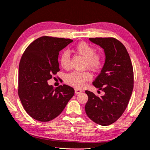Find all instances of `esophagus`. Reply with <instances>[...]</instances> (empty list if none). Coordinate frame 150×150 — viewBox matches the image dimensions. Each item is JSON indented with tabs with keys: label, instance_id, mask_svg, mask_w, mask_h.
Instances as JSON below:
<instances>
[{
	"label": "esophagus",
	"instance_id": "esophagus-1",
	"mask_svg": "<svg viewBox=\"0 0 150 150\" xmlns=\"http://www.w3.org/2000/svg\"><path fill=\"white\" fill-rule=\"evenodd\" d=\"M81 92H83V91H82L81 90H79L78 88L75 89V93H76V94H79V93H81Z\"/></svg>",
	"mask_w": 150,
	"mask_h": 150
}]
</instances>
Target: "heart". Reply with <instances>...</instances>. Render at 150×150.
<instances>
[{
	"mask_svg": "<svg viewBox=\"0 0 150 150\" xmlns=\"http://www.w3.org/2000/svg\"><path fill=\"white\" fill-rule=\"evenodd\" d=\"M94 48L86 42L79 43L75 47V52L84 58L85 67L92 70H98L101 67L103 62V55L101 52H95ZM70 54L67 51H64L60 57V63L62 68L68 70L71 67ZM92 75L87 71H74L67 74L65 77L67 84L75 88L83 87L87 81H90Z\"/></svg>",
	"mask_w": 150,
	"mask_h": 150,
	"instance_id": "1",
	"label": "heart"
}]
</instances>
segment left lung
Here are the masks:
<instances>
[{
  "instance_id": "1",
  "label": "left lung",
  "mask_w": 150,
  "mask_h": 150,
  "mask_svg": "<svg viewBox=\"0 0 150 150\" xmlns=\"http://www.w3.org/2000/svg\"><path fill=\"white\" fill-rule=\"evenodd\" d=\"M104 50L103 67L93 85L105 95L99 97L86 90L88 96L85 111L90 120L108 125L118 120L127 107L133 89V66L125 46L113 38H89Z\"/></svg>"
}]
</instances>
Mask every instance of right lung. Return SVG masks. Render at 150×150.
I'll use <instances>...</instances> for the list:
<instances>
[{"label": "right lung", "instance_id": "right-lung-1", "mask_svg": "<svg viewBox=\"0 0 150 150\" xmlns=\"http://www.w3.org/2000/svg\"><path fill=\"white\" fill-rule=\"evenodd\" d=\"M73 42L70 39L43 36L28 45L19 66L18 94L26 112L40 122L53 120L62 112L74 95L72 87L54 88L48 80L60 71L59 52Z\"/></svg>", "mask_w": 150, "mask_h": 150}]
</instances>
